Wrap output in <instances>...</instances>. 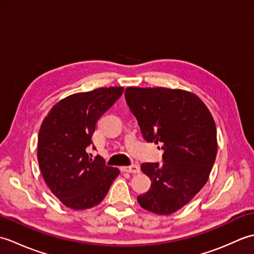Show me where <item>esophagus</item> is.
Masks as SVG:
<instances>
[{
    "instance_id": "34e87169",
    "label": "esophagus",
    "mask_w": 254,
    "mask_h": 254,
    "mask_svg": "<svg viewBox=\"0 0 254 254\" xmlns=\"http://www.w3.org/2000/svg\"><path fill=\"white\" fill-rule=\"evenodd\" d=\"M121 170L126 171V172H130V174H138V172L141 171V169H139V167L137 165L121 167Z\"/></svg>"
}]
</instances>
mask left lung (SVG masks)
<instances>
[{
  "mask_svg": "<svg viewBox=\"0 0 254 254\" xmlns=\"http://www.w3.org/2000/svg\"><path fill=\"white\" fill-rule=\"evenodd\" d=\"M124 96L145 141L164 149L163 164L141 166L152 185L137 202L150 213H175L199 192L213 168L217 132L212 113L183 89L127 87Z\"/></svg>",
  "mask_w": 254,
  "mask_h": 254,
  "instance_id": "left-lung-1",
  "label": "left lung"
}]
</instances>
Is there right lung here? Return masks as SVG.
<instances>
[{"instance_id": "right-lung-1", "label": "right lung", "mask_w": 254, "mask_h": 254, "mask_svg": "<svg viewBox=\"0 0 254 254\" xmlns=\"http://www.w3.org/2000/svg\"><path fill=\"white\" fill-rule=\"evenodd\" d=\"M122 93L123 87H101L69 95L57 102L41 123L37 152L41 175L68 208L98 205L120 174L100 156L90 158L87 147L93 144L97 121Z\"/></svg>"}]
</instances>
